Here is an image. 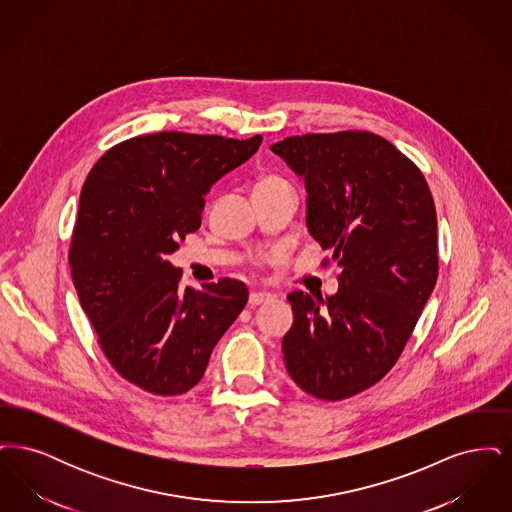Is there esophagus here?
<instances>
[{"label":"esophagus","mask_w":512,"mask_h":512,"mask_svg":"<svg viewBox=\"0 0 512 512\" xmlns=\"http://www.w3.org/2000/svg\"><path fill=\"white\" fill-rule=\"evenodd\" d=\"M268 301H272V295L267 292H253L249 295V305H251V307L263 305V303H268Z\"/></svg>","instance_id":"34e87169"}]
</instances>
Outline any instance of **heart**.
Wrapping results in <instances>:
<instances>
[{
    "instance_id": "obj_1",
    "label": "heart",
    "mask_w": 512,
    "mask_h": 512,
    "mask_svg": "<svg viewBox=\"0 0 512 512\" xmlns=\"http://www.w3.org/2000/svg\"><path fill=\"white\" fill-rule=\"evenodd\" d=\"M272 182H282L278 176H265V178H261L259 180V184L257 186H265V184H272Z\"/></svg>"
}]
</instances>
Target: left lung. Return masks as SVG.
I'll list each match as a JSON object with an SVG mask.
<instances>
[{
	"instance_id": "8db88e82",
	"label": "left lung",
	"mask_w": 512,
	"mask_h": 512,
	"mask_svg": "<svg viewBox=\"0 0 512 512\" xmlns=\"http://www.w3.org/2000/svg\"><path fill=\"white\" fill-rule=\"evenodd\" d=\"M270 149L305 180L309 234L341 268L338 293L288 295L284 363L309 395L347 399L390 372L434 292V199L413 161L372 132L305 134Z\"/></svg>"
}]
</instances>
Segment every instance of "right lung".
<instances>
[{
  "label": "right lung",
  "instance_id": "add662e5",
  "mask_svg": "<svg viewBox=\"0 0 512 512\" xmlns=\"http://www.w3.org/2000/svg\"><path fill=\"white\" fill-rule=\"evenodd\" d=\"M261 142L157 132L111 147L88 174L69 251L74 288L105 357L134 386L192 390L244 311V282L182 290L167 259L201 226L211 186Z\"/></svg>",
  "mask_w": 512,
  "mask_h": 512
}]
</instances>
